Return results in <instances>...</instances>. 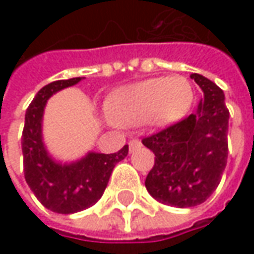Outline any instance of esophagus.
Returning a JSON list of instances; mask_svg holds the SVG:
<instances>
[{
  "instance_id": "1",
  "label": "esophagus",
  "mask_w": 254,
  "mask_h": 254,
  "mask_svg": "<svg viewBox=\"0 0 254 254\" xmlns=\"http://www.w3.org/2000/svg\"><path fill=\"white\" fill-rule=\"evenodd\" d=\"M128 147H130V152H134L137 148L141 147V141L137 140V138H132V140H130V142H128Z\"/></svg>"
}]
</instances>
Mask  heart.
<instances>
[{
	"instance_id": "1",
	"label": "heart",
	"mask_w": 254,
	"mask_h": 254,
	"mask_svg": "<svg viewBox=\"0 0 254 254\" xmlns=\"http://www.w3.org/2000/svg\"><path fill=\"white\" fill-rule=\"evenodd\" d=\"M192 100L193 90L185 77H155L116 89L104 110L110 122L120 127H135L142 123L168 127L185 117Z\"/></svg>"
}]
</instances>
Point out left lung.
Returning a JSON list of instances; mask_svg holds the SVG:
<instances>
[{
  "instance_id": "obj_1",
  "label": "left lung",
  "mask_w": 254,
  "mask_h": 254,
  "mask_svg": "<svg viewBox=\"0 0 254 254\" xmlns=\"http://www.w3.org/2000/svg\"><path fill=\"white\" fill-rule=\"evenodd\" d=\"M190 79L203 92L196 113L142 140L155 154L145 188L154 199L177 208L208 199L228 162L229 110L223 90L202 74Z\"/></svg>"
}]
</instances>
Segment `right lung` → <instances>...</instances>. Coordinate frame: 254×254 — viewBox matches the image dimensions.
<instances>
[{
  "instance_id": "add662e5",
  "label": "right lung",
  "mask_w": 254,
  "mask_h": 254,
  "mask_svg": "<svg viewBox=\"0 0 254 254\" xmlns=\"http://www.w3.org/2000/svg\"><path fill=\"white\" fill-rule=\"evenodd\" d=\"M83 77L56 80L36 93L25 113L22 131L25 181L45 208L56 213H74L102 198L113 168L128 154V145L114 154L89 151L70 162L55 160L44 142L45 106L55 93L77 84Z\"/></svg>"
}]
</instances>
